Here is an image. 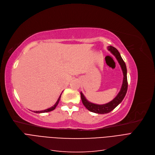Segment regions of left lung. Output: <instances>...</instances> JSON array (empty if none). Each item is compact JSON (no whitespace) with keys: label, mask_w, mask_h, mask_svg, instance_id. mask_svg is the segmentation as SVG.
<instances>
[{"label":"left lung","mask_w":155,"mask_h":155,"mask_svg":"<svg viewBox=\"0 0 155 155\" xmlns=\"http://www.w3.org/2000/svg\"><path fill=\"white\" fill-rule=\"evenodd\" d=\"M108 50L111 52L117 58V60L119 62L120 67L122 68L123 74H124V78H123V83L121 87L120 91L118 94L116 96V97L110 101L109 103H107L106 104L104 105H97L93 104V103L87 101L84 94L81 92V100L83 105L84 107L90 112L97 113V114H104L109 113L113 110L117 106L119 105L123 99L124 98L126 94L127 91V87H128V83H127V68L126 64H125L124 61H123L122 58L120 56V53L119 51L117 50L115 47L112 46H108Z\"/></svg>","instance_id":"8db88e82"}]
</instances>
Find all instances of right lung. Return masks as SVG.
I'll return each mask as SVG.
<instances>
[{
    "label": "right lung",
    "mask_w": 155,
    "mask_h": 155,
    "mask_svg": "<svg viewBox=\"0 0 155 155\" xmlns=\"http://www.w3.org/2000/svg\"><path fill=\"white\" fill-rule=\"evenodd\" d=\"M61 94H62V93L61 94L60 97H58V99L57 100V102L55 103V105H54L53 107H50V108H47V109H46V110H41V111H34V112H35V113H36V114H38H38H40V113H45V112H48L52 111V110H54L56 108V107L57 106V105H58V102H59L60 99H61Z\"/></svg>",
    "instance_id": "right-lung-1"
}]
</instances>
